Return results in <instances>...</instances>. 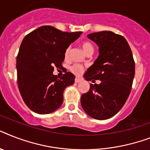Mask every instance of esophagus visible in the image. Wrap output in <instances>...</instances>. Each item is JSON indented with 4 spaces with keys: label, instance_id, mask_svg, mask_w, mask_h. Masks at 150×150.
Returning <instances> with one entry per match:
<instances>
[{
    "label": "esophagus",
    "instance_id": "1",
    "mask_svg": "<svg viewBox=\"0 0 150 150\" xmlns=\"http://www.w3.org/2000/svg\"><path fill=\"white\" fill-rule=\"evenodd\" d=\"M81 81V79H79V78H75V83H79Z\"/></svg>",
    "mask_w": 150,
    "mask_h": 150
}]
</instances>
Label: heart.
<instances>
[{
	"label": "heart",
	"instance_id": "obj_1",
	"mask_svg": "<svg viewBox=\"0 0 150 150\" xmlns=\"http://www.w3.org/2000/svg\"><path fill=\"white\" fill-rule=\"evenodd\" d=\"M81 47L83 50V52L86 53V54L88 53H89V52H93L94 51V47H93V45H92V43H90L89 41H82L81 43ZM69 51H70V48L68 47L66 50H65V52H64V57L67 58L68 55L69 54ZM71 72H73L75 75H81V73L84 71V67L81 64H75L74 65L71 67Z\"/></svg>",
	"mask_w": 150,
	"mask_h": 150
}]
</instances>
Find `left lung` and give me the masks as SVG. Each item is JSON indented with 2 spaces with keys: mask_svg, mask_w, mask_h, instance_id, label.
Listing matches in <instances>:
<instances>
[{
  "mask_svg": "<svg viewBox=\"0 0 150 150\" xmlns=\"http://www.w3.org/2000/svg\"><path fill=\"white\" fill-rule=\"evenodd\" d=\"M87 37L98 45L99 55L84 78L101 82L90 85L89 91L81 95V105L89 116L105 120L114 116L129 96L135 75L134 59L127 41L121 35L103 31Z\"/></svg>",
  "mask_w": 150,
  "mask_h": 150,
  "instance_id": "obj_1",
  "label": "left lung"
}]
</instances>
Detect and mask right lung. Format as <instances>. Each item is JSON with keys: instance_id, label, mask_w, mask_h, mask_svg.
I'll list each match as a JSON object with an SVG mask.
<instances>
[{"instance_id": "add662e5", "label": "right lung", "mask_w": 150, "mask_h": 150, "mask_svg": "<svg viewBox=\"0 0 150 150\" xmlns=\"http://www.w3.org/2000/svg\"><path fill=\"white\" fill-rule=\"evenodd\" d=\"M81 33L46 25L24 37L17 56V79L21 97L31 111L49 114L62 105L64 90L74 84L75 75L66 72L58 79L54 68L62 67L65 50Z\"/></svg>"}]
</instances>
